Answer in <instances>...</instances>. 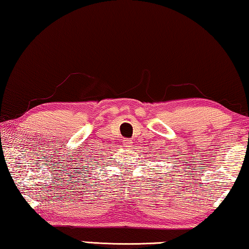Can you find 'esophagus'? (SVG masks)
I'll use <instances>...</instances> for the list:
<instances>
[{
    "label": "esophagus",
    "instance_id": "esophagus-1",
    "mask_svg": "<svg viewBox=\"0 0 249 249\" xmlns=\"http://www.w3.org/2000/svg\"><path fill=\"white\" fill-rule=\"evenodd\" d=\"M132 146V140L131 139H124V147H131Z\"/></svg>",
    "mask_w": 249,
    "mask_h": 249
}]
</instances>
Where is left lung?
Returning <instances> with one entry per match:
<instances>
[{
  "label": "left lung",
  "mask_w": 249,
  "mask_h": 249,
  "mask_svg": "<svg viewBox=\"0 0 249 249\" xmlns=\"http://www.w3.org/2000/svg\"><path fill=\"white\" fill-rule=\"evenodd\" d=\"M168 173H169V172H168Z\"/></svg>",
  "instance_id": "8db88e82"
}]
</instances>
